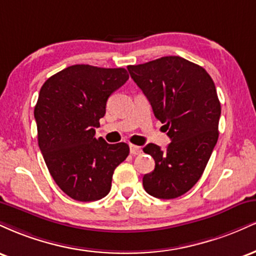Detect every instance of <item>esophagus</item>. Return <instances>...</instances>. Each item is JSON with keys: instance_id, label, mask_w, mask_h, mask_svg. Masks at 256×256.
<instances>
[{"instance_id": "1", "label": "esophagus", "mask_w": 256, "mask_h": 256, "mask_svg": "<svg viewBox=\"0 0 256 256\" xmlns=\"http://www.w3.org/2000/svg\"><path fill=\"white\" fill-rule=\"evenodd\" d=\"M130 152L132 155H140V152H142V148L138 146H134V144H130Z\"/></svg>"}]
</instances>
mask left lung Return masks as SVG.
<instances>
[{
	"mask_svg": "<svg viewBox=\"0 0 256 256\" xmlns=\"http://www.w3.org/2000/svg\"><path fill=\"white\" fill-rule=\"evenodd\" d=\"M128 70L171 140L166 150L152 143L143 148L155 160L143 186L154 198H179L201 178L218 140L222 107L216 85L204 67L180 56H164Z\"/></svg>",
	"mask_w": 256,
	"mask_h": 256,
	"instance_id": "obj_1",
	"label": "left lung"
}]
</instances>
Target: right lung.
Segmentation results:
<instances>
[{
  "mask_svg": "<svg viewBox=\"0 0 256 256\" xmlns=\"http://www.w3.org/2000/svg\"><path fill=\"white\" fill-rule=\"evenodd\" d=\"M128 79L125 68L73 64L40 88L34 107L38 146L55 183L73 200L107 196L114 170L130 152L126 143L95 137L108 98Z\"/></svg>",
  "mask_w": 256,
  "mask_h": 256,
  "instance_id": "obj_1",
  "label": "right lung"
}]
</instances>
